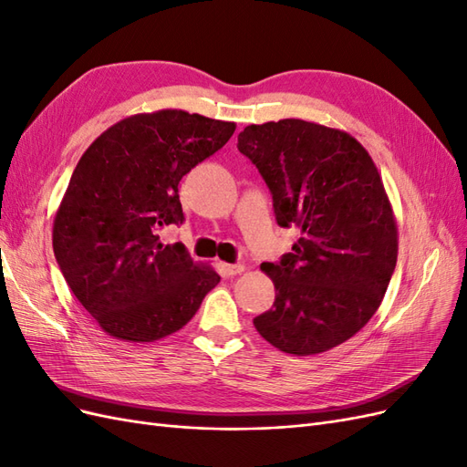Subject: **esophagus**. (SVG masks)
<instances>
[{"label":"esophagus","mask_w":467,"mask_h":467,"mask_svg":"<svg viewBox=\"0 0 467 467\" xmlns=\"http://www.w3.org/2000/svg\"><path fill=\"white\" fill-rule=\"evenodd\" d=\"M223 271L228 273V275H242L244 271H245V265H242V263H234V265H230V263H225L223 265Z\"/></svg>","instance_id":"obj_1"}]
</instances>
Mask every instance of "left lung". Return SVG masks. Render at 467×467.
<instances>
[{
  "label": "left lung",
  "mask_w": 467,
  "mask_h": 467,
  "mask_svg": "<svg viewBox=\"0 0 467 467\" xmlns=\"http://www.w3.org/2000/svg\"><path fill=\"white\" fill-rule=\"evenodd\" d=\"M237 150L263 175L278 225L300 230L292 253L261 265L276 298L255 329L296 357L348 341L376 314L398 263V223L370 153L302 119L245 126Z\"/></svg>",
  "instance_id": "1"
}]
</instances>
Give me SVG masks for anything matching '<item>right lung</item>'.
I'll return each mask as SVG.
<instances>
[{"label":"right lung","instance_id":"1","mask_svg":"<svg viewBox=\"0 0 467 467\" xmlns=\"http://www.w3.org/2000/svg\"><path fill=\"white\" fill-rule=\"evenodd\" d=\"M235 122L187 110L142 112L112 124L81 155L54 218L56 261L107 335L151 343L187 325L220 276L165 225L185 220L179 181L216 153Z\"/></svg>","mask_w":467,"mask_h":467}]
</instances>
